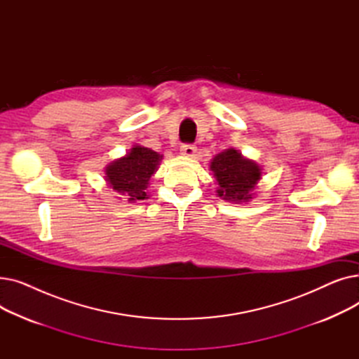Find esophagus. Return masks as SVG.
<instances>
[{
    "instance_id": "34e87169",
    "label": "esophagus",
    "mask_w": 359,
    "mask_h": 359,
    "mask_svg": "<svg viewBox=\"0 0 359 359\" xmlns=\"http://www.w3.org/2000/svg\"><path fill=\"white\" fill-rule=\"evenodd\" d=\"M180 151H182V154H184L187 157H194L196 154V147L194 144H182Z\"/></svg>"
}]
</instances>
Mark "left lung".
<instances>
[{"label": "left lung", "mask_w": 359, "mask_h": 359, "mask_svg": "<svg viewBox=\"0 0 359 359\" xmlns=\"http://www.w3.org/2000/svg\"><path fill=\"white\" fill-rule=\"evenodd\" d=\"M211 170L218 183L217 194L234 202L252 199V189L262 177L260 167L243 158L236 149H225L211 161Z\"/></svg>", "instance_id": "1"}]
</instances>
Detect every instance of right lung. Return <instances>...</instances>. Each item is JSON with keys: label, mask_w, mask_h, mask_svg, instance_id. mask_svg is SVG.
<instances>
[{"label": "right lung", "mask_w": 359, "mask_h": 359, "mask_svg": "<svg viewBox=\"0 0 359 359\" xmlns=\"http://www.w3.org/2000/svg\"><path fill=\"white\" fill-rule=\"evenodd\" d=\"M161 156L145 147H134L126 157L113 161L106 167V180L111 189L128 196L129 201L147 198V186L154 175Z\"/></svg>", "instance_id": "right-lung-1"}]
</instances>
